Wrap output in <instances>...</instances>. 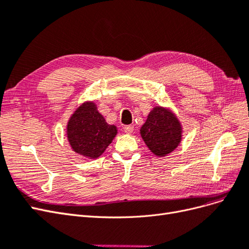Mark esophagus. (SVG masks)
Segmentation results:
<instances>
[{"label": "esophagus", "mask_w": 249, "mask_h": 249, "mask_svg": "<svg viewBox=\"0 0 249 249\" xmlns=\"http://www.w3.org/2000/svg\"><path fill=\"white\" fill-rule=\"evenodd\" d=\"M124 132H125L126 134H131V133L134 131V125H132V124L125 125V126L124 127Z\"/></svg>", "instance_id": "1"}]
</instances>
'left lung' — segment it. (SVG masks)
<instances>
[{"instance_id":"8db88e82","label":"left lung","mask_w":249,"mask_h":249,"mask_svg":"<svg viewBox=\"0 0 249 249\" xmlns=\"http://www.w3.org/2000/svg\"><path fill=\"white\" fill-rule=\"evenodd\" d=\"M140 135L155 156L165 157L172 153L182 141L183 126L170 109L156 106L142 124Z\"/></svg>"}]
</instances>
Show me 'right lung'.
Returning a JSON list of instances; mask_svg holds the SVG:
<instances>
[{
	"instance_id": "add662e5",
	"label": "right lung",
	"mask_w": 249,
	"mask_h": 249,
	"mask_svg": "<svg viewBox=\"0 0 249 249\" xmlns=\"http://www.w3.org/2000/svg\"><path fill=\"white\" fill-rule=\"evenodd\" d=\"M117 135V127L107 124L94 102L83 103L72 113L66 125V136L74 153L97 159Z\"/></svg>"
}]
</instances>
